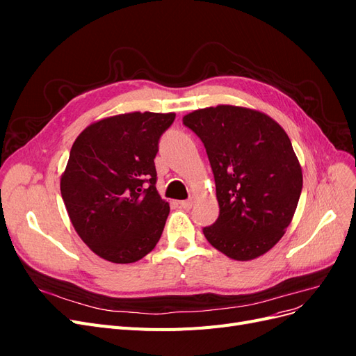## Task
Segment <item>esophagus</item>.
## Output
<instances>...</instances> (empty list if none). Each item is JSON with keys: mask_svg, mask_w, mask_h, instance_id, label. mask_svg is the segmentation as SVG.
<instances>
[{"mask_svg": "<svg viewBox=\"0 0 356 356\" xmlns=\"http://www.w3.org/2000/svg\"><path fill=\"white\" fill-rule=\"evenodd\" d=\"M179 207L184 208V209H190L191 208V200H181Z\"/></svg>", "mask_w": 356, "mask_h": 356, "instance_id": "34e87169", "label": "esophagus"}]
</instances>
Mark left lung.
Segmentation results:
<instances>
[{
  "label": "left lung",
  "instance_id": "1",
  "mask_svg": "<svg viewBox=\"0 0 356 356\" xmlns=\"http://www.w3.org/2000/svg\"><path fill=\"white\" fill-rule=\"evenodd\" d=\"M207 148L220 204L203 229L236 261L261 257L282 239L303 188L300 161L282 126L252 108L217 105L182 117Z\"/></svg>",
  "mask_w": 356,
  "mask_h": 356
}]
</instances>
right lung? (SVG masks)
I'll return each instance as SVG.
<instances>
[{
	"mask_svg": "<svg viewBox=\"0 0 356 356\" xmlns=\"http://www.w3.org/2000/svg\"><path fill=\"white\" fill-rule=\"evenodd\" d=\"M175 113H126L89 124L75 139L60 195L81 241L127 264L154 250L169 215L156 188L159 139Z\"/></svg>",
	"mask_w": 356,
	"mask_h": 356,
	"instance_id": "1",
	"label": "right lung"
}]
</instances>
